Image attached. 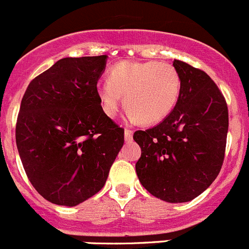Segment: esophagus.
<instances>
[{
	"label": "esophagus",
	"mask_w": 249,
	"mask_h": 249,
	"mask_svg": "<svg viewBox=\"0 0 249 249\" xmlns=\"http://www.w3.org/2000/svg\"><path fill=\"white\" fill-rule=\"evenodd\" d=\"M133 134H134L133 130L125 129V131H124V138H125V141H131V140H133Z\"/></svg>",
	"instance_id": "obj_1"
}]
</instances>
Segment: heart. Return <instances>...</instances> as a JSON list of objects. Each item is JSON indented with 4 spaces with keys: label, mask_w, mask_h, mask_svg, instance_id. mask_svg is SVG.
<instances>
[{
    "label": "heart",
    "mask_w": 249,
    "mask_h": 249,
    "mask_svg": "<svg viewBox=\"0 0 249 249\" xmlns=\"http://www.w3.org/2000/svg\"><path fill=\"white\" fill-rule=\"evenodd\" d=\"M181 93L180 73L172 64L123 62L113 67L109 79L98 82L97 94L105 115H116L124 97L130 120L161 122L174 110Z\"/></svg>",
    "instance_id": "obj_1"
}]
</instances>
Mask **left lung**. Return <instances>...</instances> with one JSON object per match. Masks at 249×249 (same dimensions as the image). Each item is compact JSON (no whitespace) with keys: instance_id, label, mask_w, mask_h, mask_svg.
<instances>
[{"instance_id":"8db88e82","label":"left lung","mask_w":249,"mask_h":249,"mask_svg":"<svg viewBox=\"0 0 249 249\" xmlns=\"http://www.w3.org/2000/svg\"><path fill=\"white\" fill-rule=\"evenodd\" d=\"M181 93L174 110L156 126L134 133L141 147L135 165L141 185L160 200L189 202L221 171L228 131L227 103L201 69L174 60Z\"/></svg>"}]
</instances>
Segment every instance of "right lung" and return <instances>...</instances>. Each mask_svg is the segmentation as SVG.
Returning <instances> with one entry per match:
<instances>
[{
	"label": "right lung",
	"instance_id": "1",
	"mask_svg": "<svg viewBox=\"0 0 249 249\" xmlns=\"http://www.w3.org/2000/svg\"><path fill=\"white\" fill-rule=\"evenodd\" d=\"M107 55L63 58L27 87L16 144L27 178L49 202L77 206L99 192L124 144L97 83Z\"/></svg>",
	"mask_w": 249,
	"mask_h": 249
}]
</instances>
